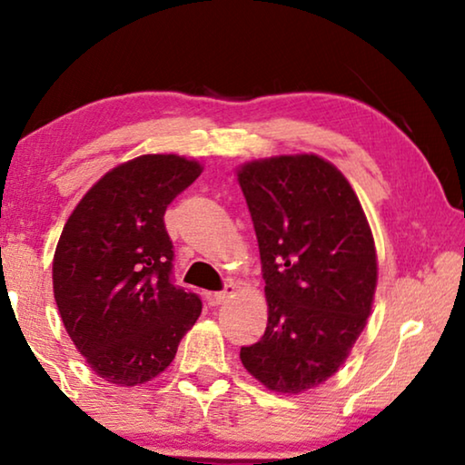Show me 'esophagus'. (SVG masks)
<instances>
[{
    "label": "esophagus",
    "instance_id": "esophagus-1",
    "mask_svg": "<svg viewBox=\"0 0 465 465\" xmlns=\"http://www.w3.org/2000/svg\"><path fill=\"white\" fill-rule=\"evenodd\" d=\"M232 293H233V285L227 282V285L222 291H215V293L211 295V299H213V303H223L227 297H232Z\"/></svg>",
    "mask_w": 465,
    "mask_h": 465
}]
</instances>
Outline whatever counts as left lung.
Here are the masks:
<instances>
[{
	"label": "left lung",
	"instance_id": "obj_1",
	"mask_svg": "<svg viewBox=\"0 0 465 465\" xmlns=\"http://www.w3.org/2000/svg\"><path fill=\"white\" fill-rule=\"evenodd\" d=\"M238 180L261 250L269 324L243 367L279 393L332 377L371 313L377 258L349 180L313 153L243 163Z\"/></svg>",
	"mask_w": 465,
	"mask_h": 465
}]
</instances>
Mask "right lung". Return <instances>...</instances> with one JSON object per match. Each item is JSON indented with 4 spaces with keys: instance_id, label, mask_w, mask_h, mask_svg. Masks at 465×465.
Returning <instances> with one entry per match:
<instances>
[{
    "instance_id": "add662e5",
    "label": "right lung",
    "mask_w": 465,
    "mask_h": 465,
    "mask_svg": "<svg viewBox=\"0 0 465 465\" xmlns=\"http://www.w3.org/2000/svg\"><path fill=\"white\" fill-rule=\"evenodd\" d=\"M203 172L174 153L141 155L102 176L69 215L53 258L67 334L102 380L137 385L174 359L201 297L172 277L163 213Z\"/></svg>"
}]
</instances>
